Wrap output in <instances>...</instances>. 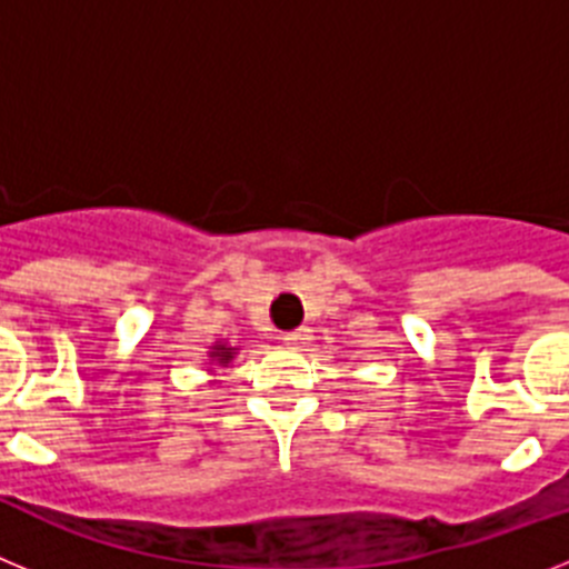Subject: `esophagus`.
I'll list each match as a JSON object with an SVG mask.
<instances>
[{
	"instance_id": "obj_1",
	"label": "esophagus",
	"mask_w": 569,
	"mask_h": 569,
	"mask_svg": "<svg viewBox=\"0 0 569 569\" xmlns=\"http://www.w3.org/2000/svg\"><path fill=\"white\" fill-rule=\"evenodd\" d=\"M281 341H284V347H290V350H301V347L310 341V328L288 330V333H281Z\"/></svg>"
}]
</instances>
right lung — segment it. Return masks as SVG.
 I'll use <instances>...</instances> for the list:
<instances>
[{"label": "right lung", "instance_id": "1", "mask_svg": "<svg viewBox=\"0 0 569 569\" xmlns=\"http://www.w3.org/2000/svg\"><path fill=\"white\" fill-rule=\"evenodd\" d=\"M236 353H239V347H230L228 341H216V345L210 347V361L219 367H228Z\"/></svg>", "mask_w": 569, "mask_h": 569}]
</instances>
